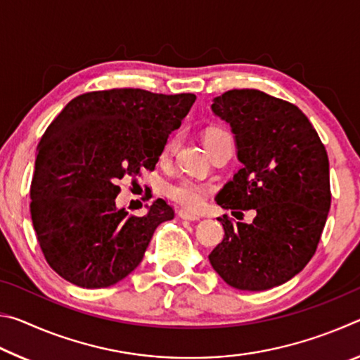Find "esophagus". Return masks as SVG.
<instances>
[{
    "label": "esophagus",
    "instance_id": "34e87169",
    "mask_svg": "<svg viewBox=\"0 0 360 360\" xmlns=\"http://www.w3.org/2000/svg\"><path fill=\"white\" fill-rule=\"evenodd\" d=\"M178 216H179L181 219H186V221H200V216L193 214V212H188V211H186V210H179V211H178Z\"/></svg>",
    "mask_w": 360,
    "mask_h": 360
}]
</instances>
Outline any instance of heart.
I'll use <instances>...</instances> for the list:
<instances>
[{"instance_id":"obj_1","label":"heart","mask_w":360,"mask_h":360,"mask_svg":"<svg viewBox=\"0 0 360 360\" xmlns=\"http://www.w3.org/2000/svg\"><path fill=\"white\" fill-rule=\"evenodd\" d=\"M216 133H221V131L212 130L206 136L216 135ZM173 148H174V139H169L165 146V149H163V155L169 154V152L173 150ZM208 192H210L208 187L203 186L202 182H198L193 178H187V176L186 178H181L176 182H173V184H169V187H168L169 198H173L176 203H179L191 210L198 208V206L205 202Z\"/></svg>"}]
</instances>
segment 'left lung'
<instances>
[{
  "instance_id": "left-lung-1",
  "label": "left lung",
  "mask_w": 360,
  "mask_h": 360,
  "mask_svg": "<svg viewBox=\"0 0 360 360\" xmlns=\"http://www.w3.org/2000/svg\"><path fill=\"white\" fill-rule=\"evenodd\" d=\"M211 109L230 125L243 163L216 202L257 214L251 224L217 217L225 235L210 262L231 288L271 289L300 273L318 248L332 200L327 150L300 109L260 90H229Z\"/></svg>"
}]
</instances>
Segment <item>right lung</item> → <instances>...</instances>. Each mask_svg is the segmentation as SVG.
I'll use <instances>...</instances> for the list:
<instances>
[{
	"instance_id": "right-lung-1",
	"label": "right lung",
	"mask_w": 360,
	"mask_h": 360,
	"mask_svg": "<svg viewBox=\"0 0 360 360\" xmlns=\"http://www.w3.org/2000/svg\"><path fill=\"white\" fill-rule=\"evenodd\" d=\"M197 96L111 89L72 98L38 144L32 221L53 271L87 289L109 288L141 264L152 235L174 217L158 198L148 214L115 206L117 182L154 169L169 133Z\"/></svg>"
}]
</instances>
